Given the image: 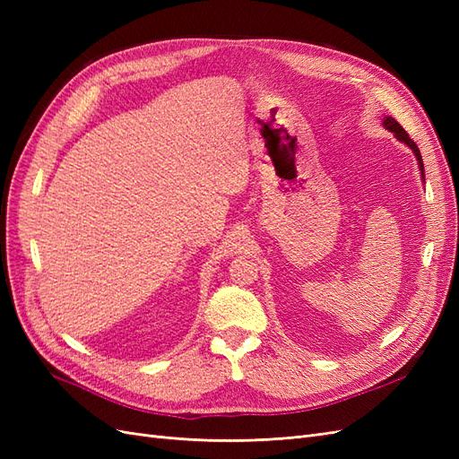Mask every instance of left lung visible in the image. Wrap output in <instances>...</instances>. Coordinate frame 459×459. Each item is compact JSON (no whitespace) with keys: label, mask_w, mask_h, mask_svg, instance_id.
I'll return each mask as SVG.
<instances>
[{"label":"left lung","mask_w":459,"mask_h":459,"mask_svg":"<svg viewBox=\"0 0 459 459\" xmlns=\"http://www.w3.org/2000/svg\"><path fill=\"white\" fill-rule=\"evenodd\" d=\"M383 126L388 130V132H393L394 134V137L398 142H402L404 145H408L411 151H413V155H415V159H418V164H420V170H421V179L425 182V170H423V159H421V152H420V149H418V145H415L411 140H410V135L406 134V130L400 126V124L393 118V117H385L383 118Z\"/></svg>","instance_id":"8db88e82"}]
</instances>
